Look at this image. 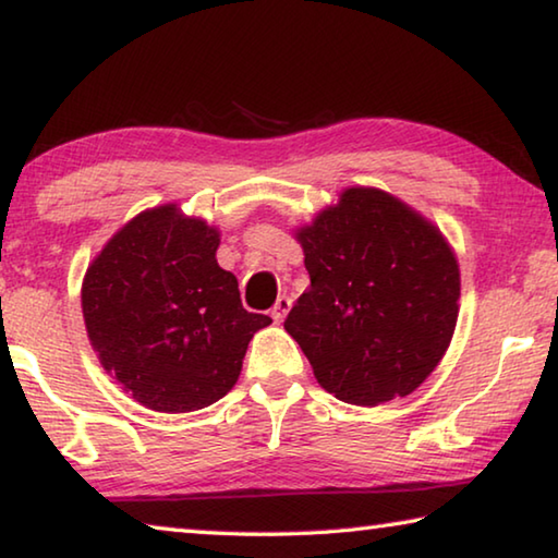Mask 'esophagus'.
I'll list each match as a JSON object with an SVG mask.
<instances>
[{
  "instance_id": "34e87169",
  "label": "esophagus",
  "mask_w": 558,
  "mask_h": 558,
  "mask_svg": "<svg viewBox=\"0 0 558 558\" xmlns=\"http://www.w3.org/2000/svg\"><path fill=\"white\" fill-rule=\"evenodd\" d=\"M288 313H290V298H288V295H280V298L276 300V305L270 307V317L276 319V323H282V319H286Z\"/></svg>"
}]
</instances>
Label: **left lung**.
<instances>
[{"label":"left lung","instance_id":"left-lung-1","mask_svg":"<svg viewBox=\"0 0 558 558\" xmlns=\"http://www.w3.org/2000/svg\"><path fill=\"white\" fill-rule=\"evenodd\" d=\"M295 239L310 288L286 329L317 384L356 405L418 389L446 354L460 310L458 260L442 233L381 189L352 186Z\"/></svg>","mask_w":558,"mask_h":558}]
</instances>
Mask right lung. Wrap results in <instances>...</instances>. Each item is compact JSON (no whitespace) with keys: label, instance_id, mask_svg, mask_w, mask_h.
<instances>
[{"label":"right lung","instance_id":"1","mask_svg":"<svg viewBox=\"0 0 558 558\" xmlns=\"http://www.w3.org/2000/svg\"><path fill=\"white\" fill-rule=\"evenodd\" d=\"M216 248L214 226L165 204L122 226L83 278L102 369L147 409L189 413L223 399L253 335L272 323L241 305Z\"/></svg>","mask_w":558,"mask_h":558}]
</instances>
